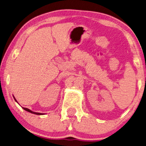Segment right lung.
<instances>
[{"label": "right lung", "mask_w": 146, "mask_h": 146, "mask_svg": "<svg viewBox=\"0 0 146 146\" xmlns=\"http://www.w3.org/2000/svg\"><path fill=\"white\" fill-rule=\"evenodd\" d=\"M13 98H14V100H15V102H17V100H16V99L15 98V97L13 96ZM18 103V102H17ZM23 109H25V111H28V112H29V113H32V114H37V115H42V114H43V113H35V112H33V111H31V110H30L29 109H27V108H25V107H23Z\"/></svg>", "instance_id": "right-lung-1"}]
</instances>
